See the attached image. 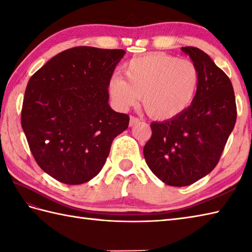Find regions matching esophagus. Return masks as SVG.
I'll use <instances>...</instances> for the list:
<instances>
[{"instance_id": "34e87169", "label": "esophagus", "mask_w": 252, "mask_h": 252, "mask_svg": "<svg viewBox=\"0 0 252 252\" xmlns=\"http://www.w3.org/2000/svg\"><path fill=\"white\" fill-rule=\"evenodd\" d=\"M140 121H141V119H138V118H136V117H131V118H130V126L136 125V123H138Z\"/></svg>"}]
</instances>
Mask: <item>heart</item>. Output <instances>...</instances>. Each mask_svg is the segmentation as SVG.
<instances>
[{"mask_svg": "<svg viewBox=\"0 0 252 252\" xmlns=\"http://www.w3.org/2000/svg\"><path fill=\"white\" fill-rule=\"evenodd\" d=\"M126 80L112 77L108 92L117 108L135 106L142 96L149 115L160 120L180 116L191 105L199 85V72L189 60L162 53L133 58L123 67Z\"/></svg>", "mask_w": 252, "mask_h": 252, "instance_id": "heart-1", "label": "heart"}]
</instances>
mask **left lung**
I'll return each instance as SVG.
<instances>
[{
    "label": "left lung",
    "mask_w": 252,
    "mask_h": 252,
    "mask_svg": "<svg viewBox=\"0 0 252 252\" xmlns=\"http://www.w3.org/2000/svg\"><path fill=\"white\" fill-rule=\"evenodd\" d=\"M199 72V85L183 114L153 122L144 157L152 172L164 184L187 186L209 174L219 162L231 134L237 110L231 80L205 52L181 49Z\"/></svg>",
    "instance_id": "left-lung-1"
}]
</instances>
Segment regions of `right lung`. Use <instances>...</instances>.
Returning <instances> with one entry per match:
<instances>
[{"instance_id":"right-lung-1","label":"right lung","mask_w":252,"mask_h":252,"mask_svg":"<svg viewBox=\"0 0 252 252\" xmlns=\"http://www.w3.org/2000/svg\"><path fill=\"white\" fill-rule=\"evenodd\" d=\"M123 50L78 46L57 54L27 85L21 126L40 168L69 185L103 169L129 116L111 109L108 83Z\"/></svg>"}]
</instances>
